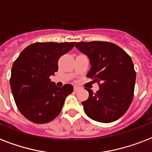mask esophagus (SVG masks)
Returning a JSON list of instances; mask_svg holds the SVG:
<instances>
[{"label": "esophagus", "mask_w": 152, "mask_h": 152, "mask_svg": "<svg viewBox=\"0 0 152 152\" xmlns=\"http://www.w3.org/2000/svg\"><path fill=\"white\" fill-rule=\"evenodd\" d=\"M79 90V87H77V86H74V91H76Z\"/></svg>", "instance_id": "1"}]
</instances>
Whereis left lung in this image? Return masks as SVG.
<instances>
[{
	"instance_id": "left-lung-1",
	"label": "left lung",
	"mask_w": 152,
	"mask_h": 152,
	"mask_svg": "<svg viewBox=\"0 0 152 152\" xmlns=\"http://www.w3.org/2000/svg\"><path fill=\"white\" fill-rule=\"evenodd\" d=\"M76 47L90 60L87 77L99 86L96 93L86 88L89 98L82 102L86 114L99 122L118 120L128 110L134 96L137 74L131 57L109 42H81Z\"/></svg>"
}]
</instances>
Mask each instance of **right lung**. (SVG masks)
Listing matches in <instances>:
<instances>
[{
	"label": "right lung",
	"instance_id": "add662e5",
	"mask_svg": "<svg viewBox=\"0 0 152 152\" xmlns=\"http://www.w3.org/2000/svg\"><path fill=\"white\" fill-rule=\"evenodd\" d=\"M76 42H35L13 63L10 86L18 110L32 122H50L59 115L71 84L57 88L50 76L58 70V60Z\"/></svg>",
	"mask_w": 152,
	"mask_h": 152
}]
</instances>
